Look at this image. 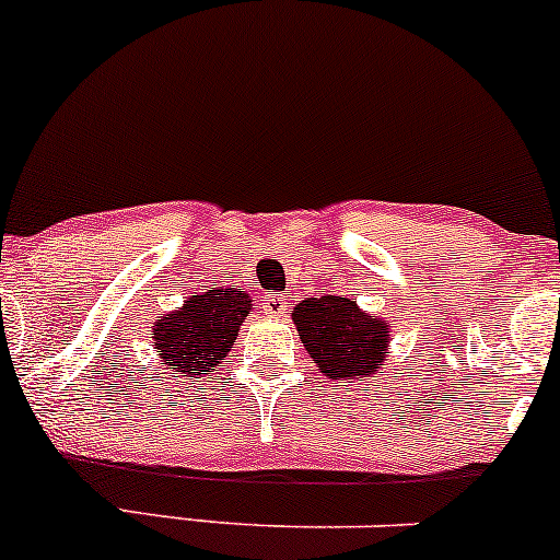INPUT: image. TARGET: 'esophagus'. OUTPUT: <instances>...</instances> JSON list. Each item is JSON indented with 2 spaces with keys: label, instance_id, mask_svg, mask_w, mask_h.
Wrapping results in <instances>:
<instances>
[{
  "label": "esophagus",
  "instance_id": "obj_1",
  "mask_svg": "<svg viewBox=\"0 0 560 560\" xmlns=\"http://www.w3.org/2000/svg\"><path fill=\"white\" fill-rule=\"evenodd\" d=\"M262 308H266L268 316H284V313H287V298H284V294L270 292V294H266V303H262Z\"/></svg>",
  "mask_w": 560,
  "mask_h": 560
}]
</instances>
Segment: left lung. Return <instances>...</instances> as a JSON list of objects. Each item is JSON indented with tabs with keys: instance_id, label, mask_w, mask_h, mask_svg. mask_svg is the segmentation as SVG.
<instances>
[{
	"instance_id": "obj_1",
	"label": "left lung",
	"mask_w": 560,
	"mask_h": 560,
	"mask_svg": "<svg viewBox=\"0 0 560 560\" xmlns=\"http://www.w3.org/2000/svg\"><path fill=\"white\" fill-rule=\"evenodd\" d=\"M292 318L313 364L329 380H359L385 364L388 327L383 318L361 313L353 300L337 294L308 298L298 303Z\"/></svg>"
}]
</instances>
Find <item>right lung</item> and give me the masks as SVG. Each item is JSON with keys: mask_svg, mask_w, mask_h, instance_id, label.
Instances as JSON below:
<instances>
[{"mask_svg": "<svg viewBox=\"0 0 560 560\" xmlns=\"http://www.w3.org/2000/svg\"><path fill=\"white\" fill-rule=\"evenodd\" d=\"M252 298L242 290H212L190 294L180 311L159 316L153 324V346L167 377L190 380V385L218 370L238 337Z\"/></svg>", "mask_w": 560, "mask_h": 560, "instance_id": "add662e5", "label": "right lung"}]
</instances>
